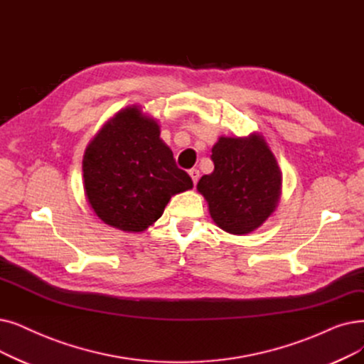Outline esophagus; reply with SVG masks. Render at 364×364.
<instances>
[{
    "label": "esophagus",
    "instance_id": "34e87169",
    "mask_svg": "<svg viewBox=\"0 0 364 364\" xmlns=\"http://www.w3.org/2000/svg\"><path fill=\"white\" fill-rule=\"evenodd\" d=\"M188 176L192 177V181H193V184L196 186V183H198V180H199V171H198V169H191V171H188Z\"/></svg>",
    "mask_w": 364,
    "mask_h": 364
}]
</instances>
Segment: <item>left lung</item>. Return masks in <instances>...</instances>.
Masks as SVG:
<instances>
[{
	"instance_id": "1",
	"label": "left lung",
	"mask_w": 364,
	"mask_h": 364,
	"mask_svg": "<svg viewBox=\"0 0 364 364\" xmlns=\"http://www.w3.org/2000/svg\"><path fill=\"white\" fill-rule=\"evenodd\" d=\"M214 171L198 183L214 223L245 235L264 223L278 205L282 176L274 153L260 134L220 136L213 147Z\"/></svg>"
}]
</instances>
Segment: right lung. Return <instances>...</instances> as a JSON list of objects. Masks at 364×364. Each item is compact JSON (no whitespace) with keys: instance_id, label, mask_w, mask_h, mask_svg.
<instances>
[{"instance_id":"add662e5","label":"right lung","mask_w":364,"mask_h":364,"mask_svg":"<svg viewBox=\"0 0 364 364\" xmlns=\"http://www.w3.org/2000/svg\"><path fill=\"white\" fill-rule=\"evenodd\" d=\"M83 180L95 214L124 232L146 230L171 196L193 187L161 139L159 124L136 105L120 109L90 141Z\"/></svg>"}]
</instances>
